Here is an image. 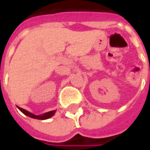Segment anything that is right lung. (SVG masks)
I'll return each instance as SVG.
<instances>
[{
	"label": "right lung",
	"mask_w": 150,
	"mask_h": 150,
	"mask_svg": "<svg viewBox=\"0 0 150 150\" xmlns=\"http://www.w3.org/2000/svg\"><path fill=\"white\" fill-rule=\"evenodd\" d=\"M18 108V109L21 111V112L24 113L25 115H26L27 116H30L31 118H34V119H38V120H46V119H49L50 118L51 116H53L54 115V113H55L56 110L54 111H50V112H46L42 114V115H34L33 113L30 112H28V111L25 110L23 108Z\"/></svg>",
	"instance_id": "1"
}]
</instances>
